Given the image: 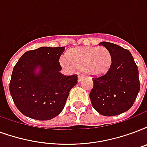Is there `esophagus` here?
Returning a JSON list of instances; mask_svg holds the SVG:
<instances>
[{
  "instance_id": "34e87169",
  "label": "esophagus",
  "mask_w": 147,
  "mask_h": 147,
  "mask_svg": "<svg viewBox=\"0 0 147 147\" xmlns=\"http://www.w3.org/2000/svg\"><path fill=\"white\" fill-rule=\"evenodd\" d=\"M82 78H83V76H82V75H81V74H80V75H78V81L80 82L82 79Z\"/></svg>"
}]
</instances>
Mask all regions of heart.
<instances>
[{
  "instance_id": "heart-1",
  "label": "heart",
  "mask_w": 147,
  "mask_h": 147,
  "mask_svg": "<svg viewBox=\"0 0 147 147\" xmlns=\"http://www.w3.org/2000/svg\"><path fill=\"white\" fill-rule=\"evenodd\" d=\"M60 63L69 70H82L88 76H102L112 64V56L105 47H82L73 49L62 56Z\"/></svg>"
}]
</instances>
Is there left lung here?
Wrapping results in <instances>:
<instances>
[{"instance_id":"8db88e82","label":"left lung","mask_w":147,"mask_h":147,"mask_svg":"<svg viewBox=\"0 0 147 147\" xmlns=\"http://www.w3.org/2000/svg\"><path fill=\"white\" fill-rule=\"evenodd\" d=\"M99 45L109 51L112 64L104 75L92 78L89 97L98 113L116 116L129 110L136 100L140 89L138 68L129 50L106 41Z\"/></svg>"}]
</instances>
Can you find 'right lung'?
I'll return each instance as SVG.
<instances>
[{
    "instance_id": "obj_1",
    "label": "right lung",
    "mask_w": 147,
    "mask_h": 147,
    "mask_svg": "<svg viewBox=\"0 0 147 147\" xmlns=\"http://www.w3.org/2000/svg\"><path fill=\"white\" fill-rule=\"evenodd\" d=\"M64 47H41L26 51L14 65L10 93L18 110L37 120L57 116L65 105L69 92L78 82V76L61 74L59 62ZM39 67L40 71L35 73Z\"/></svg>"
}]
</instances>
